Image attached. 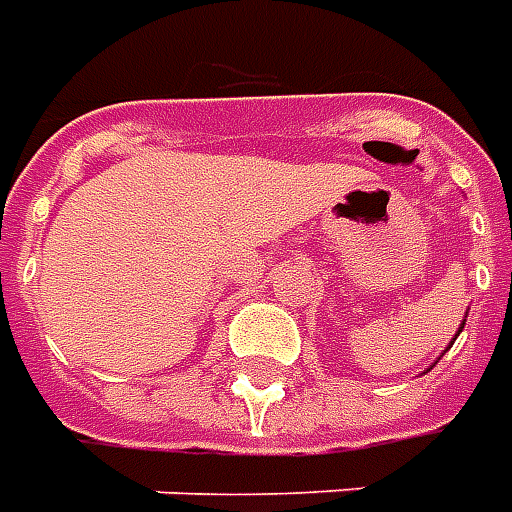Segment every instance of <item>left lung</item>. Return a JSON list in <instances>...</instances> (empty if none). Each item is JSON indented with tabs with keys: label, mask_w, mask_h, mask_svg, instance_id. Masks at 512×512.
<instances>
[{
	"label": "left lung",
	"mask_w": 512,
	"mask_h": 512,
	"mask_svg": "<svg viewBox=\"0 0 512 512\" xmlns=\"http://www.w3.org/2000/svg\"><path fill=\"white\" fill-rule=\"evenodd\" d=\"M463 324H466V318H463ZM463 324H460V330H463ZM460 330H457V335H460ZM452 343H455V338H452Z\"/></svg>",
	"instance_id": "left-lung-1"
}]
</instances>
